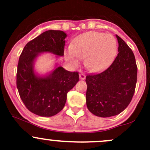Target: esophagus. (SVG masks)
Listing matches in <instances>:
<instances>
[{
	"label": "esophagus",
	"mask_w": 150,
	"mask_h": 150,
	"mask_svg": "<svg viewBox=\"0 0 150 150\" xmlns=\"http://www.w3.org/2000/svg\"><path fill=\"white\" fill-rule=\"evenodd\" d=\"M79 77H80V79L84 80L85 78H86V75H85L84 73H83V72H81V73L79 74Z\"/></svg>",
	"instance_id": "1"
}]
</instances>
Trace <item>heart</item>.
Returning <instances> with one entry per match:
<instances>
[{
  "instance_id": "1",
  "label": "heart",
  "mask_w": 150,
  "mask_h": 150,
  "mask_svg": "<svg viewBox=\"0 0 150 150\" xmlns=\"http://www.w3.org/2000/svg\"><path fill=\"white\" fill-rule=\"evenodd\" d=\"M117 51V42L112 35L88 32L74 40L67 49L68 61L78 65L86 57L85 64L92 72H98L108 65Z\"/></svg>"
}]
</instances>
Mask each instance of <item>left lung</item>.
I'll return each mask as SVG.
<instances>
[{"instance_id":"1","label":"left lung","mask_w":150,"mask_h":150,"mask_svg":"<svg viewBox=\"0 0 150 150\" xmlns=\"http://www.w3.org/2000/svg\"><path fill=\"white\" fill-rule=\"evenodd\" d=\"M118 54L107 69L88 75L86 105L94 115L108 117L117 115L132 99L137 81V66L132 50L116 35Z\"/></svg>"}]
</instances>
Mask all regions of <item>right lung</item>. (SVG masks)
Listing matches in <instances>:
<instances>
[{
  "label": "right lung",
  "mask_w": 150,
  "mask_h": 150,
  "mask_svg": "<svg viewBox=\"0 0 150 150\" xmlns=\"http://www.w3.org/2000/svg\"><path fill=\"white\" fill-rule=\"evenodd\" d=\"M67 34L61 30H48L24 48L17 66L16 87L21 99L31 112L51 117L65 105L67 95L79 81L78 72H69L62 67L44 76L35 74L34 62L41 53L64 56Z\"/></svg>",
  "instance_id": "obj_1"
}]
</instances>
